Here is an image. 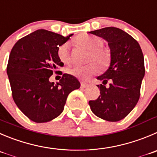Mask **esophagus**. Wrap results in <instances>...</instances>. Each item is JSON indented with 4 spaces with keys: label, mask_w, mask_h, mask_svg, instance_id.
Returning <instances> with one entry per match:
<instances>
[{
    "label": "esophagus",
    "mask_w": 157,
    "mask_h": 157,
    "mask_svg": "<svg viewBox=\"0 0 157 157\" xmlns=\"http://www.w3.org/2000/svg\"><path fill=\"white\" fill-rule=\"evenodd\" d=\"M89 86V84L86 82H81V87L82 88H87Z\"/></svg>",
    "instance_id": "1"
}]
</instances>
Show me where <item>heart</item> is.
I'll return each mask as SVG.
<instances>
[{
	"mask_svg": "<svg viewBox=\"0 0 157 157\" xmlns=\"http://www.w3.org/2000/svg\"><path fill=\"white\" fill-rule=\"evenodd\" d=\"M75 43L89 51L88 62L95 61L101 68L109 65L111 55L108 49L102 47V39L98 37L89 34H82L75 39ZM57 55L59 60L64 64H69L71 55L69 52L68 43L61 44L57 50ZM98 71V66L95 62H90L86 65H75L67 70V72L79 79L86 80Z\"/></svg>",
	"mask_w": 157,
	"mask_h": 157,
	"instance_id": "obj_1",
	"label": "heart"
}]
</instances>
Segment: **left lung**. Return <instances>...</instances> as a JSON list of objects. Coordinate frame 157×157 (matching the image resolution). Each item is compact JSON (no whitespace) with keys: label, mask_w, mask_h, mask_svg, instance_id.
I'll return each instance as SVG.
<instances>
[{"label":"left lung","mask_w":157,"mask_h":157,"mask_svg":"<svg viewBox=\"0 0 157 157\" xmlns=\"http://www.w3.org/2000/svg\"><path fill=\"white\" fill-rule=\"evenodd\" d=\"M89 33L108 41L111 63L109 69L97 78L102 81L97 86L100 95L89 104L96 116L117 122L133 109L140 98L145 75L143 52L136 40L119 28L108 27ZM109 80L111 83L105 87Z\"/></svg>","instance_id":"obj_1"}]
</instances>
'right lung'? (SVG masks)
Returning a JSON list of instances; mask_svg holds the SVG:
<instances>
[{"mask_svg": "<svg viewBox=\"0 0 157 157\" xmlns=\"http://www.w3.org/2000/svg\"><path fill=\"white\" fill-rule=\"evenodd\" d=\"M67 37L39 29L19 39L9 56L7 73L12 97L19 109L31 120L46 122L58 117L64 109L68 94L80 87L71 75L64 74L59 82H49L53 75L62 74L64 65L57 50Z\"/></svg>", "mask_w": 157, "mask_h": 157, "instance_id": "1", "label": "right lung"}]
</instances>
